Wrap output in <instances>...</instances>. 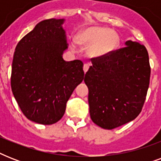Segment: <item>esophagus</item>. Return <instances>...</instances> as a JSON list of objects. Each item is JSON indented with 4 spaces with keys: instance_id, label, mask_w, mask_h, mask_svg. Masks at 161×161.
Instances as JSON below:
<instances>
[{
    "instance_id": "1",
    "label": "esophagus",
    "mask_w": 161,
    "mask_h": 161,
    "mask_svg": "<svg viewBox=\"0 0 161 161\" xmlns=\"http://www.w3.org/2000/svg\"><path fill=\"white\" fill-rule=\"evenodd\" d=\"M88 68H89V64L85 63V64L83 65V71H84V73H86V72L88 70Z\"/></svg>"
}]
</instances>
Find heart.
<instances>
[{
  "instance_id": "1",
  "label": "heart",
  "mask_w": 161,
  "mask_h": 161,
  "mask_svg": "<svg viewBox=\"0 0 161 161\" xmlns=\"http://www.w3.org/2000/svg\"><path fill=\"white\" fill-rule=\"evenodd\" d=\"M76 41L83 47H88L91 57L105 56L114 51L119 38L115 31L104 26H90L79 31Z\"/></svg>"
}]
</instances>
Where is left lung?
I'll list each match as a JSON object with an SVG mask.
<instances>
[{
  "instance_id": "obj_1",
  "label": "left lung",
  "mask_w": 161,
  "mask_h": 161,
  "mask_svg": "<svg viewBox=\"0 0 161 161\" xmlns=\"http://www.w3.org/2000/svg\"><path fill=\"white\" fill-rule=\"evenodd\" d=\"M126 47L92 58L84 82L88 88L91 119L105 130L132 121L140 114L150 84L145 47L128 41Z\"/></svg>"
}]
</instances>
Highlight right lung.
<instances>
[{"mask_svg":"<svg viewBox=\"0 0 161 161\" xmlns=\"http://www.w3.org/2000/svg\"><path fill=\"white\" fill-rule=\"evenodd\" d=\"M63 19L36 24L16 45L11 85L21 112L28 119L53 125L64 114L67 102L84 77L81 60L66 62L68 48Z\"/></svg>","mask_w":161,"mask_h":161,"instance_id":"right-lung-1","label":"right lung"}]
</instances>
